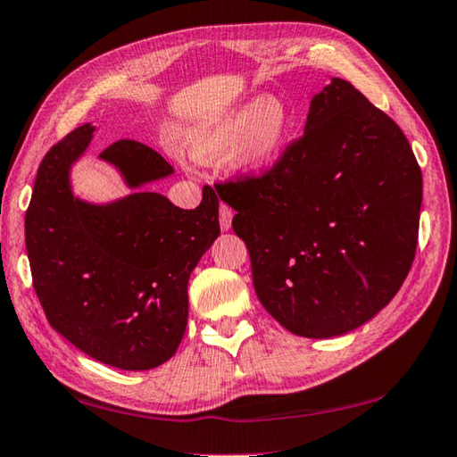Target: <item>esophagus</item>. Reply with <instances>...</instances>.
Segmentation results:
<instances>
[{
    "label": "esophagus",
    "instance_id": "1",
    "mask_svg": "<svg viewBox=\"0 0 457 457\" xmlns=\"http://www.w3.org/2000/svg\"><path fill=\"white\" fill-rule=\"evenodd\" d=\"M231 218H234V212L226 204L220 205V228L221 231H228L231 228Z\"/></svg>",
    "mask_w": 457,
    "mask_h": 457
}]
</instances>
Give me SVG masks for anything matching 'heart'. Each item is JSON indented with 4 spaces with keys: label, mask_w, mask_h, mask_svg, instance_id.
I'll return each mask as SVG.
<instances>
[{
    "label": "heart",
    "mask_w": 457,
    "mask_h": 457,
    "mask_svg": "<svg viewBox=\"0 0 457 457\" xmlns=\"http://www.w3.org/2000/svg\"><path fill=\"white\" fill-rule=\"evenodd\" d=\"M294 129V113L276 96H255L212 115L189 131L187 152L200 163L229 158L239 176L257 179L276 170Z\"/></svg>",
    "instance_id": "obj_1"
}]
</instances>
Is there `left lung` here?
Wrapping results in <instances>:
<instances>
[{
	"instance_id": "1",
	"label": "left lung",
	"mask_w": 457,
	"mask_h": 457,
	"mask_svg": "<svg viewBox=\"0 0 457 457\" xmlns=\"http://www.w3.org/2000/svg\"><path fill=\"white\" fill-rule=\"evenodd\" d=\"M255 294L302 337L350 334L392 302L418 245L421 170L397 123L350 81L312 97L276 170L218 186Z\"/></svg>"
}]
</instances>
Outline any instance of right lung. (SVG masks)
<instances>
[{
    "instance_id": "add662e5",
    "label": "right lung",
    "mask_w": 457,
    "mask_h": 457,
    "mask_svg": "<svg viewBox=\"0 0 457 457\" xmlns=\"http://www.w3.org/2000/svg\"><path fill=\"white\" fill-rule=\"evenodd\" d=\"M84 123L39 163L26 212L33 287L46 318L89 358L144 371L178 352L187 326V281L220 236L212 187L195 210L142 189L170 178L171 165L134 139L99 154L134 194L107 204L73 195L71 165L94 137Z\"/></svg>"
}]
</instances>
